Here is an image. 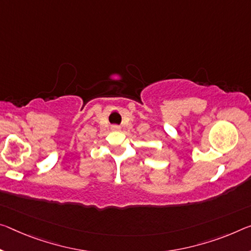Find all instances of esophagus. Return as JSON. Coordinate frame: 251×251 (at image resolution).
I'll return each instance as SVG.
<instances>
[{
    "label": "esophagus",
    "instance_id": "1",
    "mask_svg": "<svg viewBox=\"0 0 251 251\" xmlns=\"http://www.w3.org/2000/svg\"><path fill=\"white\" fill-rule=\"evenodd\" d=\"M111 129H113V130H119V126L113 125V126H111Z\"/></svg>",
    "mask_w": 251,
    "mask_h": 251
}]
</instances>
